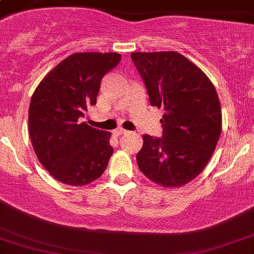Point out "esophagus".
<instances>
[{"instance_id":"esophagus-1","label":"esophagus","mask_w":254,"mask_h":254,"mask_svg":"<svg viewBox=\"0 0 254 254\" xmlns=\"http://www.w3.org/2000/svg\"><path fill=\"white\" fill-rule=\"evenodd\" d=\"M127 130H124V129H122V127H119V129H117V130H114L113 131V133L116 136H121V135H124V133H127Z\"/></svg>"}]
</instances>
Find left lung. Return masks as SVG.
<instances>
[{
	"mask_svg": "<svg viewBox=\"0 0 254 254\" xmlns=\"http://www.w3.org/2000/svg\"><path fill=\"white\" fill-rule=\"evenodd\" d=\"M143 78L150 105L165 113L163 138L143 135L136 155L149 181L177 188L193 181L207 165L222 131L221 102L204 72L177 52L131 53Z\"/></svg>",
	"mask_w": 254,
	"mask_h": 254,
	"instance_id": "8db88e82",
	"label": "left lung"
}]
</instances>
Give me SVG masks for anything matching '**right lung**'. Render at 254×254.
<instances>
[{"label":"right lung","mask_w":254,"mask_h":254,"mask_svg":"<svg viewBox=\"0 0 254 254\" xmlns=\"http://www.w3.org/2000/svg\"><path fill=\"white\" fill-rule=\"evenodd\" d=\"M118 53H74L58 64L33 91L29 133L38 160L59 182L82 187L107 168L113 148L111 132L97 130L84 118L96 104L102 77L116 67Z\"/></svg>","instance_id":"add662e5"}]
</instances>
